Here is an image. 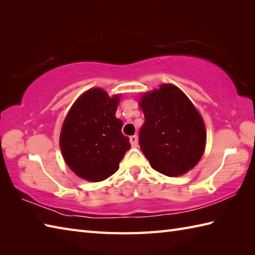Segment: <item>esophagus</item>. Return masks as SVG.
<instances>
[{
    "instance_id": "obj_1",
    "label": "esophagus",
    "mask_w": 255,
    "mask_h": 255,
    "mask_svg": "<svg viewBox=\"0 0 255 255\" xmlns=\"http://www.w3.org/2000/svg\"><path fill=\"white\" fill-rule=\"evenodd\" d=\"M129 140H130V143H131L132 147L136 148L138 145V136H137V134H133V136L129 138Z\"/></svg>"
}]
</instances>
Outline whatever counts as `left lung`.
I'll return each mask as SVG.
<instances>
[{"label": "left lung", "instance_id": "8db88e82", "mask_svg": "<svg viewBox=\"0 0 255 255\" xmlns=\"http://www.w3.org/2000/svg\"><path fill=\"white\" fill-rule=\"evenodd\" d=\"M144 123L139 144L152 169L178 176L198 163L205 150L202 116L183 92L172 84L144 94L140 100Z\"/></svg>", "mask_w": 255, "mask_h": 255}]
</instances>
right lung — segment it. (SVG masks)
I'll list each match as a JSON object with an SVG mask.
<instances>
[{"label":"right lung","instance_id":"right-lung-1","mask_svg":"<svg viewBox=\"0 0 255 255\" xmlns=\"http://www.w3.org/2000/svg\"><path fill=\"white\" fill-rule=\"evenodd\" d=\"M119 96L91 89L81 95L64 119L60 148L66 163L75 174L100 182L119 169V162L130 149L122 132L123 122L115 114Z\"/></svg>","mask_w":255,"mask_h":255}]
</instances>
